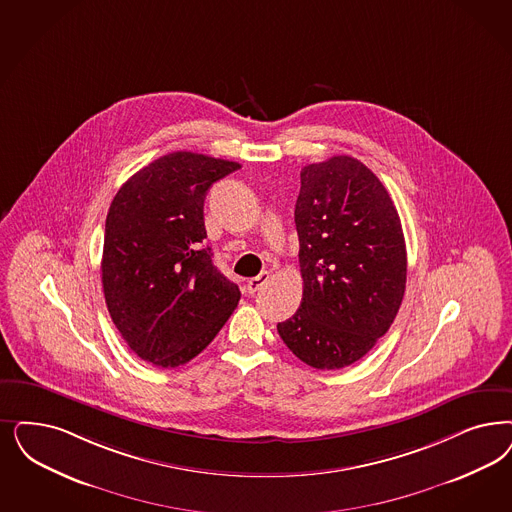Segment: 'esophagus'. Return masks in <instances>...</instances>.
Listing matches in <instances>:
<instances>
[{
    "label": "esophagus",
    "mask_w": 512,
    "mask_h": 512,
    "mask_svg": "<svg viewBox=\"0 0 512 512\" xmlns=\"http://www.w3.org/2000/svg\"><path fill=\"white\" fill-rule=\"evenodd\" d=\"M268 278H270V276H268V272L259 274L257 278H251L246 285L247 293H249V295H255V293H257V291H259V289L268 282Z\"/></svg>",
    "instance_id": "obj_1"
}]
</instances>
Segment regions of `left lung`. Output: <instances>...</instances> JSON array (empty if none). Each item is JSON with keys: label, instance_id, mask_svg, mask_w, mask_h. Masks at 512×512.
Listing matches in <instances>:
<instances>
[{"label": "left lung", "instance_id": "left-lung-1", "mask_svg": "<svg viewBox=\"0 0 512 512\" xmlns=\"http://www.w3.org/2000/svg\"><path fill=\"white\" fill-rule=\"evenodd\" d=\"M295 225L302 302L278 333L314 369L348 367L388 333L405 297L399 213L363 162L340 155L302 168Z\"/></svg>", "mask_w": 512, "mask_h": 512}]
</instances>
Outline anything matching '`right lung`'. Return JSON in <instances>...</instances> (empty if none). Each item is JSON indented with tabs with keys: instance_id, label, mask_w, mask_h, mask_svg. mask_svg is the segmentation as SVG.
<instances>
[{
	"instance_id": "add662e5",
	"label": "right lung",
	"mask_w": 512,
	"mask_h": 512,
	"mask_svg": "<svg viewBox=\"0 0 512 512\" xmlns=\"http://www.w3.org/2000/svg\"><path fill=\"white\" fill-rule=\"evenodd\" d=\"M240 168L176 151L153 160L115 194L106 219L102 285L130 350L162 369L202 352L234 312L240 289L204 246V198Z\"/></svg>"
}]
</instances>
